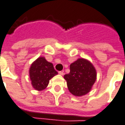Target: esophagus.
Here are the masks:
<instances>
[{"instance_id": "1", "label": "esophagus", "mask_w": 125, "mask_h": 125, "mask_svg": "<svg viewBox=\"0 0 125 125\" xmlns=\"http://www.w3.org/2000/svg\"><path fill=\"white\" fill-rule=\"evenodd\" d=\"M59 73L61 74V75H63L64 74V72L63 71H59Z\"/></svg>"}]
</instances>
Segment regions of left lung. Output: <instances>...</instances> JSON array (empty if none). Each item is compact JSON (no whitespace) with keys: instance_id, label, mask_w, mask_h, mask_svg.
Here are the masks:
<instances>
[{"instance_id":"left-lung-1","label":"left lung","mask_w":125,"mask_h":125,"mask_svg":"<svg viewBox=\"0 0 125 125\" xmlns=\"http://www.w3.org/2000/svg\"><path fill=\"white\" fill-rule=\"evenodd\" d=\"M96 70L88 61L79 59L70 65V73L64 74L69 91L74 96L89 93L96 81Z\"/></svg>"}]
</instances>
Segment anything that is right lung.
Segmentation results:
<instances>
[{
	"mask_svg": "<svg viewBox=\"0 0 125 125\" xmlns=\"http://www.w3.org/2000/svg\"><path fill=\"white\" fill-rule=\"evenodd\" d=\"M52 64L46 61L44 57L36 59L29 70L32 85L37 91H42L49 84L50 79L57 74Z\"/></svg>",
	"mask_w": 125,
	"mask_h": 125,
	"instance_id": "add662e5",
	"label": "right lung"
}]
</instances>
